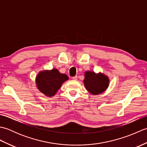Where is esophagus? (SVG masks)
<instances>
[{
  "label": "esophagus",
  "instance_id": "34e87169",
  "mask_svg": "<svg viewBox=\"0 0 147 147\" xmlns=\"http://www.w3.org/2000/svg\"><path fill=\"white\" fill-rule=\"evenodd\" d=\"M77 78H78V76H75L73 77V80H77Z\"/></svg>",
  "mask_w": 147,
  "mask_h": 147
}]
</instances>
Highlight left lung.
<instances>
[{"label":"left lung","mask_w":147,"mask_h":147,"mask_svg":"<svg viewBox=\"0 0 147 147\" xmlns=\"http://www.w3.org/2000/svg\"><path fill=\"white\" fill-rule=\"evenodd\" d=\"M109 77L100 72L98 73L91 71L85 72L83 83L90 94L96 95L104 93L109 86Z\"/></svg>","instance_id":"left-lung-1"}]
</instances>
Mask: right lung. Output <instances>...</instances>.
<instances>
[{"label": "right lung", "instance_id": "1", "mask_svg": "<svg viewBox=\"0 0 147 147\" xmlns=\"http://www.w3.org/2000/svg\"><path fill=\"white\" fill-rule=\"evenodd\" d=\"M69 77L65 74H62L57 69L40 71L35 78L36 88L40 92L47 96H54L62 85Z\"/></svg>", "mask_w": 147, "mask_h": 147}]
</instances>
